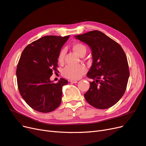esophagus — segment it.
<instances>
[{"mask_svg":"<svg viewBox=\"0 0 146 146\" xmlns=\"http://www.w3.org/2000/svg\"><path fill=\"white\" fill-rule=\"evenodd\" d=\"M70 82L72 83H77V80H70Z\"/></svg>","mask_w":146,"mask_h":146,"instance_id":"obj_1","label":"esophagus"}]
</instances>
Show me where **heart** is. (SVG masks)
Returning <instances> with one entry per match:
<instances>
[{"mask_svg":"<svg viewBox=\"0 0 146 146\" xmlns=\"http://www.w3.org/2000/svg\"><path fill=\"white\" fill-rule=\"evenodd\" d=\"M73 50L79 56L85 54L86 52V47L80 42L74 43L72 46ZM65 55V50H61L58 56V61L60 63H62L64 61ZM86 72V69L85 66L82 64H78L76 66L69 65L66 66L63 70V75L66 78L71 80H78L82 77L83 75Z\"/></svg>","mask_w":146,"mask_h":146,"instance_id":"b5f03b06","label":"heart"}]
</instances>
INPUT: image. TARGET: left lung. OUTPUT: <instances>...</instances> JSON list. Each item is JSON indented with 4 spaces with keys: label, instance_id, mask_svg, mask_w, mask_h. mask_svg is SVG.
<instances>
[{
    "label": "left lung",
    "instance_id": "left-lung-1",
    "mask_svg": "<svg viewBox=\"0 0 146 146\" xmlns=\"http://www.w3.org/2000/svg\"><path fill=\"white\" fill-rule=\"evenodd\" d=\"M91 50L92 64L87 77L93 79L84 94L87 102L98 109L115 105L125 91L130 76L127 56L121 46L98 30L75 36Z\"/></svg>",
    "mask_w": 146,
    "mask_h": 146
}]
</instances>
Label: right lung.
I'll return each mask as SVG.
<instances>
[{
	"mask_svg": "<svg viewBox=\"0 0 146 146\" xmlns=\"http://www.w3.org/2000/svg\"><path fill=\"white\" fill-rule=\"evenodd\" d=\"M69 36H43L30 43L22 53L16 69L18 89L22 98L37 111L49 113L59 107L62 88L68 81L50 80L57 71L58 56Z\"/></svg>",
	"mask_w": 146,
	"mask_h": 146,
	"instance_id": "add662e5",
	"label": "right lung"
}]
</instances>
